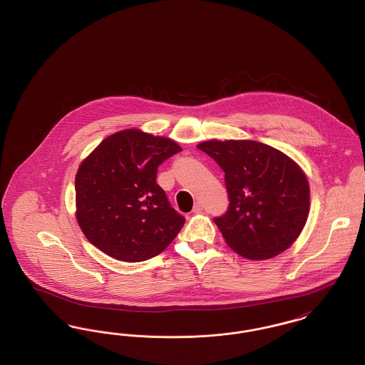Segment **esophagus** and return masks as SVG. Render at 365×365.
Masks as SVG:
<instances>
[{
  "label": "esophagus",
  "instance_id": "obj_1",
  "mask_svg": "<svg viewBox=\"0 0 365 365\" xmlns=\"http://www.w3.org/2000/svg\"><path fill=\"white\" fill-rule=\"evenodd\" d=\"M192 212L194 213H201L202 212V204L201 202H195L192 207Z\"/></svg>",
  "mask_w": 365,
  "mask_h": 365
}]
</instances>
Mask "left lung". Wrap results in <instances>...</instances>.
<instances>
[{"label":"left lung","instance_id":"1","mask_svg":"<svg viewBox=\"0 0 365 365\" xmlns=\"http://www.w3.org/2000/svg\"><path fill=\"white\" fill-rule=\"evenodd\" d=\"M197 148L225 171L230 204L213 220L234 252L265 260L294 242L308 219L309 185L290 157L256 140H208Z\"/></svg>","mask_w":365,"mask_h":365}]
</instances>
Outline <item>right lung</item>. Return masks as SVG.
Masks as SVG:
<instances>
[{
  "mask_svg": "<svg viewBox=\"0 0 365 365\" xmlns=\"http://www.w3.org/2000/svg\"><path fill=\"white\" fill-rule=\"evenodd\" d=\"M182 149L139 130L105 138L75 178L76 219L87 240L116 260L160 255L185 225L156 183L157 170Z\"/></svg>",
  "mask_w": 365,
  "mask_h": 365,
  "instance_id": "right-lung-1",
  "label": "right lung"
}]
</instances>
